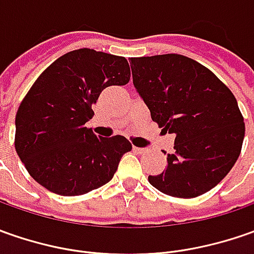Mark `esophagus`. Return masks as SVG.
Segmentation results:
<instances>
[{
    "mask_svg": "<svg viewBox=\"0 0 254 254\" xmlns=\"http://www.w3.org/2000/svg\"><path fill=\"white\" fill-rule=\"evenodd\" d=\"M132 150L135 152H138V154H144L145 152V148H141V147H132Z\"/></svg>",
    "mask_w": 254,
    "mask_h": 254,
    "instance_id": "1",
    "label": "esophagus"
}]
</instances>
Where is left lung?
Listing matches in <instances>:
<instances>
[{
    "label": "left lung",
    "instance_id": "left-lung-1",
    "mask_svg": "<svg viewBox=\"0 0 254 254\" xmlns=\"http://www.w3.org/2000/svg\"><path fill=\"white\" fill-rule=\"evenodd\" d=\"M130 61L132 83L152 122L175 134V152L167 155L160 175L148 177L150 184L177 198H195L215 188L238 161L245 138L233 93L208 67L182 55Z\"/></svg>",
    "mask_w": 254,
    "mask_h": 254
}]
</instances>
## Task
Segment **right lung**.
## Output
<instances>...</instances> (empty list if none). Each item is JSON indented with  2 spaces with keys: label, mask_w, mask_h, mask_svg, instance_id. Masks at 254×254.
<instances>
[{
  "label": "right lung",
  "mask_w": 254,
  "mask_h": 254,
  "mask_svg": "<svg viewBox=\"0 0 254 254\" xmlns=\"http://www.w3.org/2000/svg\"><path fill=\"white\" fill-rule=\"evenodd\" d=\"M128 80L126 58L87 48L64 54L41 73L15 117V150L38 184L76 196L112 180L131 144L123 135H96L86 123L106 87Z\"/></svg>",
  "instance_id": "right-lung-1"
}]
</instances>
